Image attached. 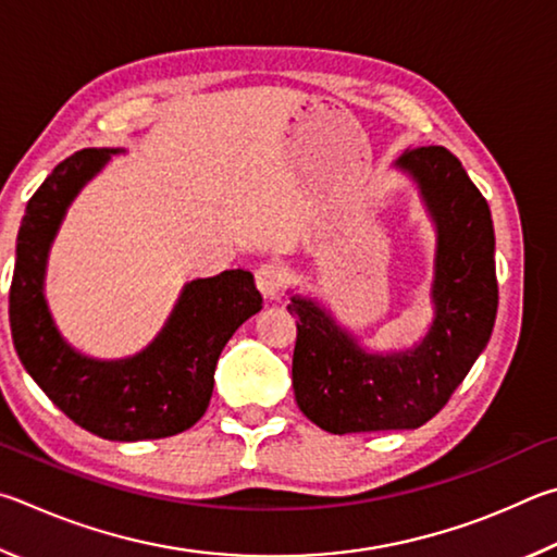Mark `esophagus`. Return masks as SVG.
<instances>
[{"label":"esophagus","mask_w":557,"mask_h":557,"mask_svg":"<svg viewBox=\"0 0 557 557\" xmlns=\"http://www.w3.org/2000/svg\"><path fill=\"white\" fill-rule=\"evenodd\" d=\"M253 278H257L263 298H278L281 286H284V271H281V267H276V263H261Z\"/></svg>","instance_id":"obj_1"}]
</instances>
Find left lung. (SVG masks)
<instances>
[{"label":"left lung","mask_w":557,"mask_h":557,"mask_svg":"<svg viewBox=\"0 0 557 557\" xmlns=\"http://www.w3.org/2000/svg\"><path fill=\"white\" fill-rule=\"evenodd\" d=\"M416 183L435 230L433 320L413 347L369 352L315 296L290 294L298 408L327 433L413 431L441 411L490 343L499 286L490 205L445 146L394 163Z\"/></svg>","instance_id":"left-lung-1"}]
</instances>
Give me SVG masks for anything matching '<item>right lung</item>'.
Returning <instances> with one entry per match:
<instances>
[{
	"instance_id": "obj_1",
	"label": "right lung",
	"mask_w": 557,
	"mask_h": 557,
	"mask_svg": "<svg viewBox=\"0 0 557 557\" xmlns=\"http://www.w3.org/2000/svg\"><path fill=\"white\" fill-rule=\"evenodd\" d=\"M122 149H83L58 163L28 200L16 237L9 325L18 359L44 394L85 431L116 443L188 431L208 411L214 367L237 327L261 310L251 271L183 286L169 320L132 357L97 359L61 335L46 300L53 239L87 183Z\"/></svg>"
}]
</instances>
